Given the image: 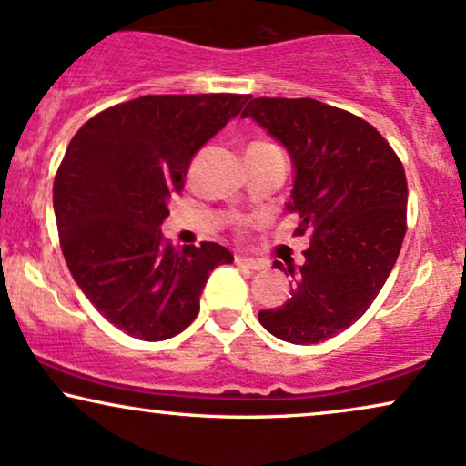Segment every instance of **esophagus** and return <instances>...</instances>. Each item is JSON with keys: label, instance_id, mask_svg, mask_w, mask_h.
<instances>
[{"label": "esophagus", "instance_id": "obj_1", "mask_svg": "<svg viewBox=\"0 0 466 466\" xmlns=\"http://www.w3.org/2000/svg\"><path fill=\"white\" fill-rule=\"evenodd\" d=\"M235 263H238L239 268H246V269H266V261L250 259V257H235Z\"/></svg>", "mask_w": 466, "mask_h": 466}]
</instances>
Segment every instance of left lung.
<instances>
[{"label": "left lung", "instance_id": "left-lung-1", "mask_svg": "<svg viewBox=\"0 0 466 466\" xmlns=\"http://www.w3.org/2000/svg\"><path fill=\"white\" fill-rule=\"evenodd\" d=\"M255 118L283 142L296 168L287 211L311 246L300 268L274 266L296 280L291 298L259 313L283 341H329L363 315L398 261L406 235L404 166L373 125L315 99H252Z\"/></svg>", "mask_w": 466, "mask_h": 466}]
</instances>
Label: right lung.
<instances>
[{"mask_svg": "<svg viewBox=\"0 0 466 466\" xmlns=\"http://www.w3.org/2000/svg\"><path fill=\"white\" fill-rule=\"evenodd\" d=\"M248 95H147L107 107L73 136L54 181L60 248L75 283L110 324L164 341L192 324L224 246L175 248L159 227L194 153Z\"/></svg>", "mask_w": 466, "mask_h": 466, "instance_id": "add662e5", "label": "right lung"}]
</instances>
